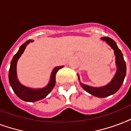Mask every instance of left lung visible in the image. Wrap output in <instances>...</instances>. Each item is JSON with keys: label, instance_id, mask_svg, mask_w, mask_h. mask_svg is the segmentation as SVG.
Wrapping results in <instances>:
<instances>
[{"label": "left lung", "instance_id": "1", "mask_svg": "<svg viewBox=\"0 0 131 131\" xmlns=\"http://www.w3.org/2000/svg\"><path fill=\"white\" fill-rule=\"evenodd\" d=\"M102 39L103 41H106L109 46H111V47L114 50L115 55V63L117 66V72L115 77H113L112 81L108 85L102 88H93L82 83H81V85L84 90L93 96H97L99 98H105L115 94L120 88L125 78L126 66L124 59L123 54L120 51V50L118 48L115 41L110 37H102Z\"/></svg>", "mask_w": 131, "mask_h": 131}]
</instances>
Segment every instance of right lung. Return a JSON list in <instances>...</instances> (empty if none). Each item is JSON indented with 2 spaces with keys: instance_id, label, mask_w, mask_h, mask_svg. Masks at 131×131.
Listing matches in <instances>:
<instances>
[{
  "instance_id": "1",
  "label": "right lung",
  "mask_w": 131,
  "mask_h": 131,
  "mask_svg": "<svg viewBox=\"0 0 131 131\" xmlns=\"http://www.w3.org/2000/svg\"><path fill=\"white\" fill-rule=\"evenodd\" d=\"M33 40L29 39L25 41L19 48V50L14 56L11 61L9 71V80L10 85L12 86V89L17 96L26 102H35L37 100H40L43 99L51 92L53 89L56 82V74L59 69L62 68L63 66L56 67L53 69L52 72L50 81L49 83L46 87L42 89H37L33 90L31 88H28L25 86L22 85V84L18 81L17 74H16V64L18 59L20 58L21 54L23 53L25 48L28 43L30 42H33Z\"/></svg>"
}]
</instances>
